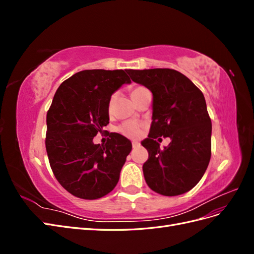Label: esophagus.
<instances>
[{"mask_svg": "<svg viewBox=\"0 0 254 254\" xmlns=\"http://www.w3.org/2000/svg\"><path fill=\"white\" fill-rule=\"evenodd\" d=\"M139 146H140V143H139V142H136V141H133V142H132V147H133V148L139 147Z\"/></svg>", "mask_w": 254, "mask_h": 254, "instance_id": "34e87169", "label": "esophagus"}]
</instances>
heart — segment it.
Instances as JSON below:
<instances>
[{"mask_svg": "<svg viewBox=\"0 0 254 254\" xmlns=\"http://www.w3.org/2000/svg\"><path fill=\"white\" fill-rule=\"evenodd\" d=\"M145 88L144 87H135L132 92H131V96L132 98L137 94L140 93L141 91H143ZM114 98L115 95H112L110 101H109V105H108V109L109 111L112 110V106L114 103ZM119 131L124 134L128 137H131V139H135V137H139L142 134V125L139 124V123L136 122H125L123 123V124L119 127Z\"/></svg>", "mask_w": 254, "mask_h": 254, "instance_id": "1", "label": "heart"}]
</instances>
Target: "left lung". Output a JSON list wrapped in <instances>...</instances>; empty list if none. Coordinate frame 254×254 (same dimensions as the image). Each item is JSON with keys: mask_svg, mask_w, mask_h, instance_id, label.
Here are the masks:
<instances>
[{"mask_svg": "<svg viewBox=\"0 0 254 254\" xmlns=\"http://www.w3.org/2000/svg\"><path fill=\"white\" fill-rule=\"evenodd\" d=\"M152 93V122L142 145L148 151L144 178L156 193L178 196L200 181L211 159L212 123L202 92L172 68L127 70ZM159 136L172 140L164 150Z\"/></svg>", "mask_w": 254, "mask_h": 254, "instance_id": "obj_1", "label": "left lung"}]
</instances>
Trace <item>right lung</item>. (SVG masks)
Here are the masks:
<instances>
[{
  "label": "right lung",
  "mask_w": 254,
  "mask_h": 254,
  "mask_svg": "<svg viewBox=\"0 0 254 254\" xmlns=\"http://www.w3.org/2000/svg\"><path fill=\"white\" fill-rule=\"evenodd\" d=\"M125 71L74 74L60 84L48 111L45 147L51 168L63 188L78 198L92 200L110 193L131 151V142L120 133H111L105 145L93 143L109 124L111 95L131 82Z\"/></svg>",
  "instance_id": "add662e5"
}]
</instances>
